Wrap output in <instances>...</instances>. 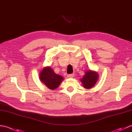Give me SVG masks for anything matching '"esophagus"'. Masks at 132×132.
Instances as JSON below:
<instances>
[{"mask_svg": "<svg viewBox=\"0 0 132 132\" xmlns=\"http://www.w3.org/2000/svg\"><path fill=\"white\" fill-rule=\"evenodd\" d=\"M74 77V74H68V77L69 78H73Z\"/></svg>", "mask_w": 132, "mask_h": 132, "instance_id": "obj_1", "label": "esophagus"}]
</instances>
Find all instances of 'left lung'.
<instances>
[{"mask_svg": "<svg viewBox=\"0 0 132 132\" xmlns=\"http://www.w3.org/2000/svg\"><path fill=\"white\" fill-rule=\"evenodd\" d=\"M98 78V75L96 72L87 71L85 75L81 79L84 87L86 88H91L95 84Z\"/></svg>", "mask_w": 132, "mask_h": 132, "instance_id": "left-lung-1", "label": "left lung"}]
</instances>
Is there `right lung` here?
Returning <instances> with one entry per match:
<instances>
[{
	"mask_svg": "<svg viewBox=\"0 0 132 132\" xmlns=\"http://www.w3.org/2000/svg\"><path fill=\"white\" fill-rule=\"evenodd\" d=\"M40 78L45 85L51 89L57 88L63 79L62 77L56 74L50 67L43 70L40 74Z\"/></svg>",
	"mask_w": 132,
	"mask_h": 132,
	"instance_id": "obj_1",
	"label": "right lung"
}]
</instances>
